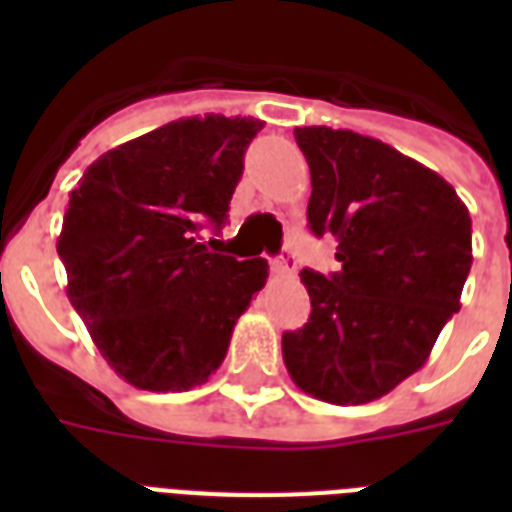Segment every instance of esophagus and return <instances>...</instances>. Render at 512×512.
<instances>
[{
    "mask_svg": "<svg viewBox=\"0 0 512 512\" xmlns=\"http://www.w3.org/2000/svg\"><path fill=\"white\" fill-rule=\"evenodd\" d=\"M273 271L279 273V276H287V279H292V276H295L297 273V257H295V252H292V249H287V252H284V255L279 257V260H273Z\"/></svg>",
    "mask_w": 512,
    "mask_h": 512,
    "instance_id": "1",
    "label": "esophagus"
}]
</instances>
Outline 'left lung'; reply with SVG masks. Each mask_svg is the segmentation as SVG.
Here are the masks:
<instances>
[{
  "label": "left lung",
  "mask_w": 512,
  "mask_h": 512,
  "mask_svg": "<svg viewBox=\"0 0 512 512\" xmlns=\"http://www.w3.org/2000/svg\"><path fill=\"white\" fill-rule=\"evenodd\" d=\"M311 167L308 223L332 233L342 271L305 268L311 319L281 337L289 377L327 404H369L436 345L473 263L468 207L452 185L382 140L297 127Z\"/></svg>",
  "instance_id": "1"
}]
</instances>
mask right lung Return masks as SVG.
Listing matches in <instances>:
<instances>
[{"instance_id": "right-lung-1", "label": "right lung", "mask_w": 512, "mask_h": 512, "mask_svg": "<svg viewBox=\"0 0 512 512\" xmlns=\"http://www.w3.org/2000/svg\"><path fill=\"white\" fill-rule=\"evenodd\" d=\"M260 119H177L111 148L68 199L58 255L68 300L122 380L180 393L223 364L233 327L265 287L263 257L217 255L204 225L228 217Z\"/></svg>"}]
</instances>
